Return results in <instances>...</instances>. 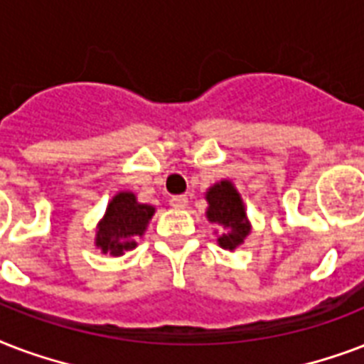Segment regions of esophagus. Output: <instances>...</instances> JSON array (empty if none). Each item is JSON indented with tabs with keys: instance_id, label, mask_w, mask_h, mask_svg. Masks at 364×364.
I'll return each mask as SVG.
<instances>
[{
	"instance_id": "esophagus-1",
	"label": "esophagus",
	"mask_w": 364,
	"mask_h": 364,
	"mask_svg": "<svg viewBox=\"0 0 364 364\" xmlns=\"http://www.w3.org/2000/svg\"><path fill=\"white\" fill-rule=\"evenodd\" d=\"M188 205V197L186 196H173L171 197V207L173 208H184Z\"/></svg>"
}]
</instances>
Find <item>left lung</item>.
<instances>
[{
    "instance_id": "8db88e82",
    "label": "left lung",
    "mask_w": 364,
    "mask_h": 364,
    "mask_svg": "<svg viewBox=\"0 0 364 364\" xmlns=\"http://www.w3.org/2000/svg\"><path fill=\"white\" fill-rule=\"evenodd\" d=\"M205 199L208 205L205 213L207 220L220 228V233L214 230V233H218L216 243L222 249L235 250L239 245L245 243L252 230L243 197L232 180H220L205 191Z\"/></svg>"
}]
</instances>
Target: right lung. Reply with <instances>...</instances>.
Wrapping results in <instances>:
<instances>
[{
    "label": "right lung",
    "instance_id": "1",
    "mask_svg": "<svg viewBox=\"0 0 364 364\" xmlns=\"http://www.w3.org/2000/svg\"><path fill=\"white\" fill-rule=\"evenodd\" d=\"M154 214L156 207L140 203L132 191H117L97 224L95 247L102 255H125L136 247V239L142 237Z\"/></svg>",
    "mask_w": 364,
    "mask_h": 364
}]
</instances>
